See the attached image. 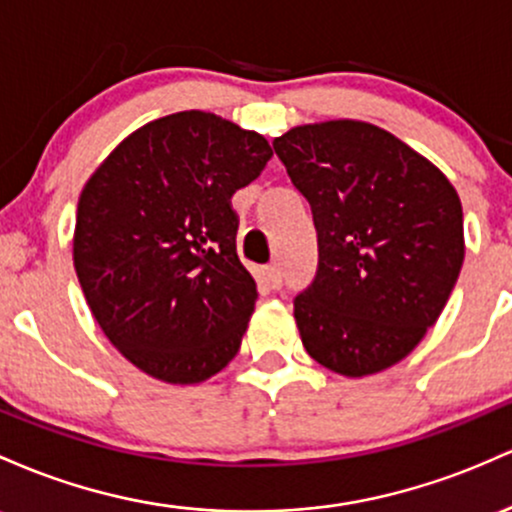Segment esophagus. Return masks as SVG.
Segmentation results:
<instances>
[{"label":"esophagus","mask_w":512,"mask_h":512,"mask_svg":"<svg viewBox=\"0 0 512 512\" xmlns=\"http://www.w3.org/2000/svg\"><path fill=\"white\" fill-rule=\"evenodd\" d=\"M266 278H268V283H271V287H275V290H278V287H283V271H280L278 263L266 266Z\"/></svg>","instance_id":"34e87169"}]
</instances>
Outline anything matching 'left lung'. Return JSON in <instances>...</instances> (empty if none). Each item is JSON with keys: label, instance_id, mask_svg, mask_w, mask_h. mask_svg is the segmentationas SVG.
Returning <instances> with one entry per match:
<instances>
[{"label": "left lung", "instance_id": "obj_1", "mask_svg": "<svg viewBox=\"0 0 512 512\" xmlns=\"http://www.w3.org/2000/svg\"><path fill=\"white\" fill-rule=\"evenodd\" d=\"M317 227V275L295 297L307 353L346 377L404 360L445 309L464 261L462 203L445 174L360 120L273 140Z\"/></svg>", "mask_w": 512, "mask_h": 512}]
</instances>
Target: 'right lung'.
Here are the masks:
<instances>
[{
    "mask_svg": "<svg viewBox=\"0 0 512 512\" xmlns=\"http://www.w3.org/2000/svg\"><path fill=\"white\" fill-rule=\"evenodd\" d=\"M271 157L258 132L181 111L125 137L86 181L74 271L108 341L147 375L195 384L239 353L258 292L232 195Z\"/></svg>",
    "mask_w": 512,
    "mask_h": 512,
    "instance_id": "add662e5",
    "label": "right lung"
}]
</instances>
